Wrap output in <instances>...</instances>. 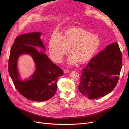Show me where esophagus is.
<instances>
[{
    "mask_svg": "<svg viewBox=\"0 0 129 129\" xmlns=\"http://www.w3.org/2000/svg\"><path fill=\"white\" fill-rule=\"evenodd\" d=\"M63 72H64V73H69L70 72V70H63Z\"/></svg>",
    "mask_w": 129,
    "mask_h": 129,
    "instance_id": "obj_1",
    "label": "esophagus"
}]
</instances>
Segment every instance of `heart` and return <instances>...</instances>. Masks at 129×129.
Segmentation results:
<instances>
[{
    "label": "heart",
    "instance_id": "heart-1",
    "mask_svg": "<svg viewBox=\"0 0 129 129\" xmlns=\"http://www.w3.org/2000/svg\"><path fill=\"white\" fill-rule=\"evenodd\" d=\"M100 45L98 37L79 27H73L65 30L62 35L53 33L49 42L50 56L59 62L70 49L71 56L68 63L75 65L77 62L85 63L95 55Z\"/></svg>",
    "mask_w": 129,
    "mask_h": 129
}]
</instances>
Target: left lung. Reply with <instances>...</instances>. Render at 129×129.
I'll return each mask as SVG.
<instances>
[{
    "label": "left lung",
    "mask_w": 129,
    "mask_h": 129,
    "mask_svg": "<svg viewBox=\"0 0 129 129\" xmlns=\"http://www.w3.org/2000/svg\"><path fill=\"white\" fill-rule=\"evenodd\" d=\"M122 65V57L118 43L108 45L83 69L79 91L90 99L109 93L117 84Z\"/></svg>",
    "instance_id": "1"
}]
</instances>
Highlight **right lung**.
<instances>
[{
    "instance_id": "right-lung-1",
    "label": "right lung",
    "mask_w": 129,
    "mask_h": 129,
    "mask_svg": "<svg viewBox=\"0 0 129 129\" xmlns=\"http://www.w3.org/2000/svg\"><path fill=\"white\" fill-rule=\"evenodd\" d=\"M41 32L20 35L15 40L10 52L8 71L19 92L30 100L44 101L51 99L57 90L58 77L63 75L60 67L53 63L43 51L45 46L41 39ZM22 54H29L35 63L36 70L28 79L22 81L17 70V62Z\"/></svg>"
}]
</instances>
